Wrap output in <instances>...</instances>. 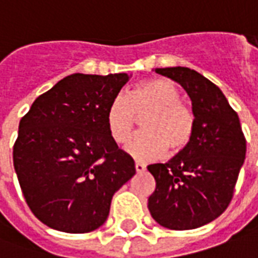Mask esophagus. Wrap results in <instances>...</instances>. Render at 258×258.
<instances>
[{"label":"esophagus","instance_id":"obj_1","mask_svg":"<svg viewBox=\"0 0 258 258\" xmlns=\"http://www.w3.org/2000/svg\"><path fill=\"white\" fill-rule=\"evenodd\" d=\"M135 170H137V173H144V171L146 170V166L144 164V163L137 162L135 163Z\"/></svg>","mask_w":258,"mask_h":258}]
</instances>
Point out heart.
Masks as SVG:
<instances>
[{
  "label": "heart",
  "mask_w": 258,
  "mask_h": 258,
  "mask_svg": "<svg viewBox=\"0 0 258 258\" xmlns=\"http://www.w3.org/2000/svg\"><path fill=\"white\" fill-rule=\"evenodd\" d=\"M142 118V133L127 145L137 160H156L166 153L178 155L194 140L196 117L192 107L181 101L173 81L152 79L137 84L128 95L114 96L106 109L107 133L114 144L123 145L131 138L137 118Z\"/></svg>",
  "instance_id": "obj_1"
}]
</instances>
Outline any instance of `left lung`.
<instances>
[{"mask_svg":"<svg viewBox=\"0 0 258 258\" xmlns=\"http://www.w3.org/2000/svg\"><path fill=\"white\" fill-rule=\"evenodd\" d=\"M155 72L188 92L196 128L184 152L164 164L148 166L156 181L148 209L162 227L195 229L216 220L231 203L246 157V138L238 113L210 80L181 66Z\"/></svg>","mask_w":258,"mask_h":258,"instance_id":"1","label":"left lung"}]
</instances>
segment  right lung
I'll use <instances>...</instances> for the list:
<instances>
[{
	"mask_svg": "<svg viewBox=\"0 0 258 258\" xmlns=\"http://www.w3.org/2000/svg\"><path fill=\"white\" fill-rule=\"evenodd\" d=\"M127 73L70 74L19 123L14 167L26 203L49 228L85 233L106 221L113 195L135 174L107 133L106 109Z\"/></svg>",
	"mask_w": 258,
	"mask_h": 258,
	"instance_id": "1",
	"label": "right lung"
}]
</instances>
